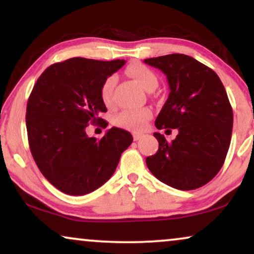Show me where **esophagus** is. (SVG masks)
<instances>
[{
  "label": "esophagus",
  "mask_w": 254,
  "mask_h": 254,
  "mask_svg": "<svg viewBox=\"0 0 254 254\" xmlns=\"http://www.w3.org/2000/svg\"><path fill=\"white\" fill-rule=\"evenodd\" d=\"M141 137H142V134L141 133H136V131H134V133H133L134 141H138Z\"/></svg>",
  "instance_id": "1"
}]
</instances>
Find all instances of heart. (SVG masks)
<instances>
[{"mask_svg": "<svg viewBox=\"0 0 254 254\" xmlns=\"http://www.w3.org/2000/svg\"><path fill=\"white\" fill-rule=\"evenodd\" d=\"M127 74L134 78L142 88L147 91H152L158 84L157 75L147 65L134 62L127 68ZM116 76H109L100 86V98L105 105L110 106L113 104V90L116 85ZM152 112L148 107L137 110H125L119 113L114 120L117 126L127 128L130 130H142L145 127V124L150 120Z\"/></svg>", "mask_w": 254, "mask_h": 254, "instance_id": "obj_1", "label": "heart"}]
</instances>
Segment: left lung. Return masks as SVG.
I'll return each instance as SVG.
<instances>
[{
	"mask_svg": "<svg viewBox=\"0 0 254 254\" xmlns=\"http://www.w3.org/2000/svg\"><path fill=\"white\" fill-rule=\"evenodd\" d=\"M144 62L164 72L170 86L155 126L178 130L171 142L154 134L159 147L145 159L148 169L173 189H199L217 175L230 145L234 113L227 91L213 69L189 55L169 54Z\"/></svg>",
	"mask_w": 254,
	"mask_h": 254,
	"instance_id": "obj_1",
	"label": "left lung"
}]
</instances>
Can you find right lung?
I'll return each instance as SVG.
<instances>
[{
	"instance_id": "right-lung-1",
	"label": "right lung",
	"mask_w": 254,
	"mask_h": 254,
	"mask_svg": "<svg viewBox=\"0 0 254 254\" xmlns=\"http://www.w3.org/2000/svg\"><path fill=\"white\" fill-rule=\"evenodd\" d=\"M124 64L68 59L45 69L33 86L25 118L30 150L40 172L61 192L84 195L104 185L133 142L130 133L117 127L100 140L85 131L107 111L100 98L103 82Z\"/></svg>"
}]
</instances>
